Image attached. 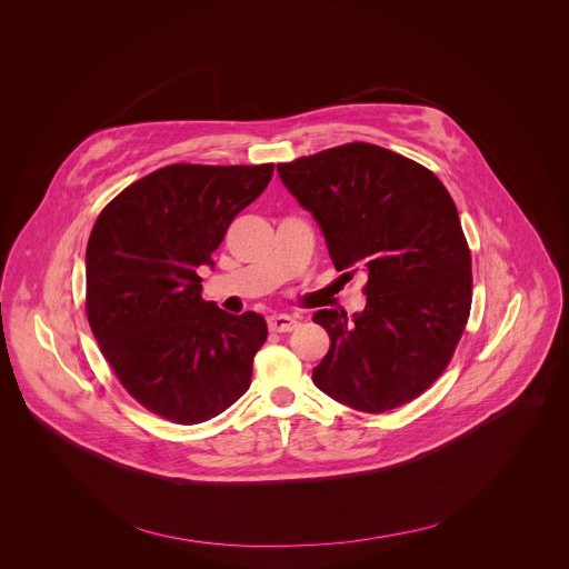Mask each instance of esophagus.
<instances>
[{
    "mask_svg": "<svg viewBox=\"0 0 569 569\" xmlns=\"http://www.w3.org/2000/svg\"><path fill=\"white\" fill-rule=\"evenodd\" d=\"M298 328V319L292 315H271L269 317V329L271 331H292Z\"/></svg>",
    "mask_w": 569,
    "mask_h": 569,
    "instance_id": "34e87169",
    "label": "esophagus"
}]
</instances>
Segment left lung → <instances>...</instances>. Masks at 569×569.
Here are the masks:
<instances>
[{
	"instance_id": "obj_1",
	"label": "left lung",
	"mask_w": 569,
	"mask_h": 569,
	"mask_svg": "<svg viewBox=\"0 0 569 569\" xmlns=\"http://www.w3.org/2000/svg\"><path fill=\"white\" fill-rule=\"evenodd\" d=\"M321 227L338 271L367 276V305L312 315L329 350L315 386L362 413H386L447 369L471 309V257L440 179L373 143H346L277 164Z\"/></svg>"
}]
</instances>
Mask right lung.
<instances>
[{
    "label": "right lung",
    "mask_w": 569,
    "mask_h": 569,
    "mask_svg": "<svg viewBox=\"0 0 569 569\" xmlns=\"http://www.w3.org/2000/svg\"><path fill=\"white\" fill-rule=\"evenodd\" d=\"M273 164H171L122 190L87 241V319L124 390L174 423H202L250 388L259 312L202 300L198 267L259 198Z\"/></svg>",
    "instance_id": "add662e5"
}]
</instances>
